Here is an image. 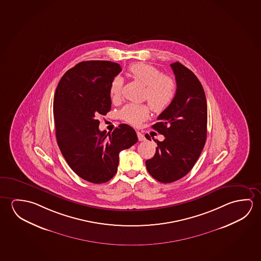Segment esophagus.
<instances>
[{
  "label": "esophagus",
  "mask_w": 261,
  "mask_h": 261,
  "mask_svg": "<svg viewBox=\"0 0 261 261\" xmlns=\"http://www.w3.org/2000/svg\"><path fill=\"white\" fill-rule=\"evenodd\" d=\"M137 135H138V139H139V141H143L146 140V138H145L144 134L143 133H141V132H137Z\"/></svg>",
  "instance_id": "34e87169"
}]
</instances>
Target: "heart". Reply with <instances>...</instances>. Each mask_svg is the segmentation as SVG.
<instances>
[{"label":"heart","instance_id":"b5f03b06","mask_svg":"<svg viewBox=\"0 0 261 261\" xmlns=\"http://www.w3.org/2000/svg\"><path fill=\"white\" fill-rule=\"evenodd\" d=\"M128 73L133 79L146 85L144 99H148L149 106L155 113L165 112L173 102L177 93V83L170 76L162 74L157 67L146 62H138L129 66ZM122 87L121 78L115 77L112 80L110 94L113 100L120 99ZM149 114V106L145 104H127L120 112L121 119L134 126L141 124Z\"/></svg>","mask_w":261,"mask_h":261}]
</instances>
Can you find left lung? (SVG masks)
<instances>
[{"label":"left lung","instance_id":"obj_1","mask_svg":"<svg viewBox=\"0 0 261 261\" xmlns=\"http://www.w3.org/2000/svg\"><path fill=\"white\" fill-rule=\"evenodd\" d=\"M177 83L173 102L161 113L152 128L165 137L157 142L156 153L146 161L149 173L158 181L170 183L191 171L207 138V100L196 75L179 62L171 63ZM145 137L150 141V137Z\"/></svg>","mask_w":261,"mask_h":261}]
</instances>
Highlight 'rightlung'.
<instances>
[{"instance_id":"obj_1","label":"right lung","mask_w":261,"mask_h":261,"mask_svg":"<svg viewBox=\"0 0 261 261\" xmlns=\"http://www.w3.org/2000/svg\"><path fill=\"white\" fill-rule=\"evenodd\" d=\"M121 71L109 61H87L67 70L54 94L56 139L62 156L79 177L95 184L116 174L119 154L138 141L134 128L119 125L100 132L98 118L111 111L110 86Z\"/></svg>"}]
</instances>
